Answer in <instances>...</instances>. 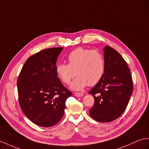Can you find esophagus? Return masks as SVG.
<instances>
[{
    "label": "esophagus",
    "mask_w": 149,
    "mask_h": 149,
    "mask_svg": "<svg viewBox=\"0 0 149 149\" xmlns=\"http://www.w3.org/2000/svg\"><path fill=\"white\" fill-rule=\"evenodd\" d=\"M74 95H76L77 97H81L84 95L83 93H80V92H75Z\"/></svg>",
    "instance_id": "34e87169"
}]
</instances>
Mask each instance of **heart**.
<instances>
[{"label": "heart", "instance_id": "heart-1", "mask_svg": "<svg viewBox=\"0 0 149 149\" xmlns=\"http://www.w3.org/2000/svg\"><path fill=\"white\" fill-rule=\"evenodd\" d=\"M68 64H58L56 66V72L58 78L65 84L72 82L71 88L81 91L86 86L96 85L103 77L104 60L101 53L96 49L78 48L69 54Z\"/></svg>", "mask_w": 149, "mask_h": 149}]
</instances>
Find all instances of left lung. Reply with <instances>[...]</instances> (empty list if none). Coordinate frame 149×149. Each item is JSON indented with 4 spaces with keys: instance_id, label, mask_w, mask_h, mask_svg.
<instances>
[{
    "instance_id": "8db88e82",
    "label": "left lung",
    "mask_w": 149,
    "mask_h": 149,
    "mask_svg": "<svg viewBox=\"0 0 149 149\" xmlns=\"http://www.w3.org/2000/svg\"><path fill=\"white\" fill-rule=\"evenodd\" d=\"M104 60L103 77L89 91L94 98L89 113L95 120L109 122L123 113L133 91V85L130 69L119 53L106 46Z\"/></svg>"
}]
</instances>
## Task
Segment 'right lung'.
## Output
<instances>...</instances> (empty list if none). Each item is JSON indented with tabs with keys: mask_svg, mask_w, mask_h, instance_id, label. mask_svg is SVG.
I'll return each mask as SVG.
<instances>
[{
	"mask_svg": "<svg viewBox=\"0 0 149 149\" xmlns=\"http://www.w3.org/2000/svg\"><path fill=\"white\" fill-rule=\"evenodd\" d=\"M63 48L43 49L31 56L17 80L19 104L33 123L51 127L61 120L71 92L62 85L56 63Z\"/></svg>",
	"mask_w": 149,
	"mask_h": 149,
	"instance_id": "right-lung-1",
	"label": "right lung"
}]
</instances>
